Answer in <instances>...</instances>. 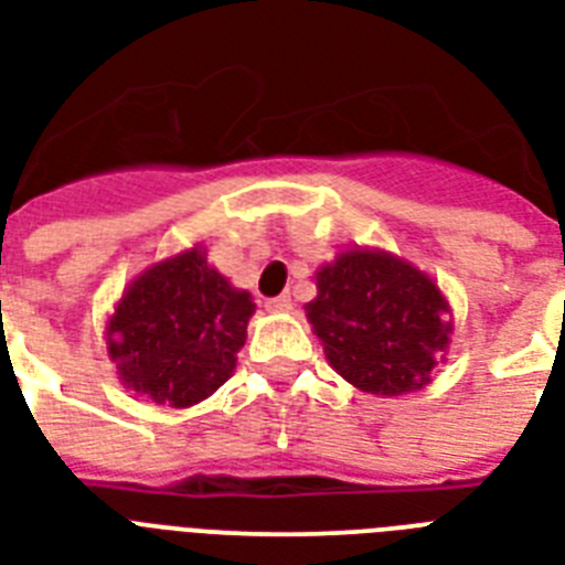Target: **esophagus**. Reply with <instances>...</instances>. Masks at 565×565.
I'll return each instance as SVG.
<instances>
[{
  "label": "esophagus",
  "instance_id": "34e87169",
  "mask_svg": "<svg viewBox=\"0 0 565 565\" xmlns=\"http://www.w3.org/2000/svg\"><path fill=\"white\" fill-rule=\"evenodd\" d=\"M292 308L290 296H275V299H266V310H273V313H284V310Z\"/></svg>",
  "mask_w": 565,
  "mask_h": 565
}]
</instances>
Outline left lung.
<instances>
[{"label": "left lung", "mask_w": 565, "mask_h": 565, "mask_svg": "<svg viewBox=\"0 0 565 565\" xmlns=\"http://www.w3.org/2000/svg\"><path fill=\"white\" fill-rule=\"evenodd\" d=\"M308 319L328 363L366 393L402 395L428 384L448 345V305L428 275L384 252H345L317 275Z\"/></svg>", "instance_id": "8db88e82"}]
</instances>
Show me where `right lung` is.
I'll return each mask as SVG.
<instances>
[{"label": "right lung", "mask_w": 565, "mask_h": 565, "mask_svg": "<svg viewBox=\"0 0 565 565\" xmlns=\"http://www.w3.org/2000/svg\"><path fill=\"white\" fill-rule=\"evenodd\" d=\"M255 305L199 248L137 278L108 322V352L137 393L190 407L234 372Z\"/></svg>", "instance_id": "1"}]
</instances>
